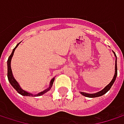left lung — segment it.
<instances>
[{
    "label": "left lung",
    "mask_w": 124,
    "mask_h": 124,
    "mask_svg": "<svg viewBox=\"0 0 124 124\" xmlns=\"http://www.w3.org/2000/svg\"><path fill=\"white\" fill-rule=\"evenodd\" d=\"M115 54V53H114ZM115 56H116V63H115V74H114V76H113V78L112 79L111 82L106 86L102 90H101L100 92H98L96 93H83V92H80V93L85 96V97H88V98H96V97H99V96H101L103 95H104L105 93H106L113 85V84L114 83L115 80H116V76H117V61H116V55L115 54Z\"/></svg>",
    "instance_id": "obj_1"
}]
</instances>
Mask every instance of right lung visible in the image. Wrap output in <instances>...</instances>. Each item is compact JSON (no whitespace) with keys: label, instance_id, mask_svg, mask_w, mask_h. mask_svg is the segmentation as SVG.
I'll use <instances>...</instances> for the list:
<instances>
[{"label":"right lung","instance_id":"right-lung-1","mask_svg":"<svg viewBox=\"0 0 124 124\" xmlns=\"http://www.w3.org/2000/svg\"><path fill=\"white\" fill-rule=\"evenodd\" d=\"M19 44H20V43H19ZM19 44H18L16 46V47L13 49L12 53H11V54L9 56V57H8V61H7V64H8V81H9V83H11V85L13 86V87L19 94H21V95H23V96H40V95H44V93H46L47 91H49V90L51 89V87H52V85H53V83H54V78H52V80L50 81L49 87L47 89L43 90V91L41 92V93H39L38 94L33 95V94L30 93H28V92L23 90L21 87V86L19 85L18 83L16 80V79L14 78V77H13V75L12 70H11V59H12V57L13 55L14 51H15L16 48L18 46Z\"/></svg>","mask_w":124,"mask_h":124}]
</instances>
